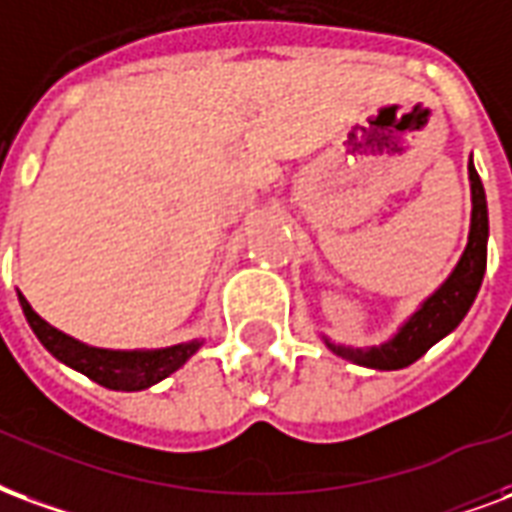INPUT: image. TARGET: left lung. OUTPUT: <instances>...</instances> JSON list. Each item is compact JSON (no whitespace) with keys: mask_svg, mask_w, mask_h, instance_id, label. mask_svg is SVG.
Returning <instances> with one entry per match:
<instances>
[{"mask_svg":"<svg viewBox=\"0 0 512 512\" xmlns=\"http://www.w3.org/2000/svg\"><path fill=\"white\" fill-rule=\"evenodd\" d=\"M469 185H472V223H469V242H466L461 259L447 275V281L428 294L420 308L406 319L398 333L390 341L379 346H343V343L330 341L322 335L327 349L343 360L354 365H365L374 371H398L420 360L434 343H439L445 335H450L461 324L466 311L472 308L480 283L486 275V256H488V207H486V190L477 177L475 163L469 158Z\"/></svg>","mask_w":512,"mask_h":512,"instance_id":"left-lung-1","label":"left lung"}]
</instances>
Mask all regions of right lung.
Returning a JSON list of instances; mask_svg holds the SVG:
<instances>
[{"mask_svg":"<svg viewBox=\"0 0 512 512\" xmlns=\"http://www.w3.org/2000/svg\"><path fill=\"white\" fill-rule=\"evenodd\" d=\"M18 302L24 308L26 322L37 335V341L43 343L59 363L70 365L73 371L89 376L92 382L108 390H125V393L147 390L182 368L201 346V341H188L166 346V349H98V346H87L70 338L57 327H51L46 319H40L21 292H18Z\"/></svg>","mask_w":512,"mask_h":512,"instance_id":"1","label":"right lung"}]
</instances>
